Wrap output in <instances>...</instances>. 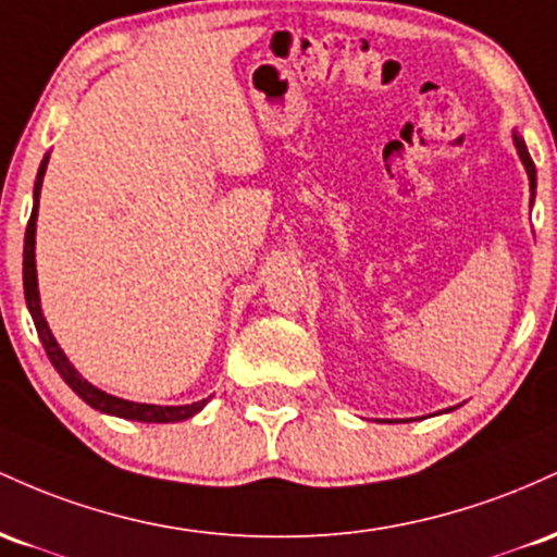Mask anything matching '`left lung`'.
I'll return each mask as SVG.
<instances>
[{"mask_svg": "<svg viewBox=\"0 0 557 557\" xmlns=\"http://www.w3.org/2000/svg\"><path fill=\"white\" fill-rule=\"evenodd\" d=\"M513 144L518 149V158H521L523 168H527V176H529V189H531V197H534V189H536V168H534V160H531L527 144H523V139L518 134H513Z\"/></svg>", "mask_w": 557, "mask_h": 557, "instance_id": "1", "label": "left lung"}]
</instances>
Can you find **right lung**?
<instances>
[{"instance_id":"1","label":"right lung","mask_w":557,"mask_h":557,"mask_svg":"<svg viewBox=\"0 0 557 557\" xmlns=\"http://www.w3.org/2000/svg\"><path fill=\"white\" fill-rule=\"evenodd\" d=\"M47 162L49 154L41 160L39 173H36V184H34V210H30V221L26 228V242H23V289H26V305L30 310V318H34L36 331H39V339L44 349H47V358L52 360L54 371L60 373L62 381L71 386L76 395L84 399L86 405H91L94 410L108 416H117V418H128V421H141V423H173V421H186V418L197 416L199 410L208 405V399H199V403L191 405H147V403H131V399H121L112 397L108 392L97 389V386L89 384L81 373L73 368V362L65 358L58 339L52 336V331L47 326V318L41 312V302H39V281H36V215H39V195H41V181L44 173H47Z\"/></svg>"}]
</instances>
